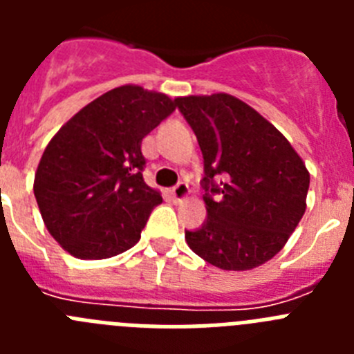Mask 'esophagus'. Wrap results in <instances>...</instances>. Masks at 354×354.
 <instances>
[{
  "instance_id": "obj_1",
  "label": "esophagus",
  "mask_w": 354,
  "mask_h": 354,
  "mask_svg": "<svg viewBox=\"0 0 354 354\" xmlns=\"http://www.w3.org/2000/svg\"><path fill=\"white\" fill-rule=\"evenodd\" d=\"M189 193H192L189 186L186 183H179L171 189V198H174V202L180 204V202H186L189 198Z\"/></svg>"
}]
</instances>
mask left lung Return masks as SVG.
<instances>
[{
	"label": "left lung",
	"instance_id": "left-lung-1",
	"mask_svg": "<svg viewBox=\"0 0 354 354\" xmlns=\"http://www.w3.org/2000/svg\"><path fill=\"white\" fill-rule=\"evenodd\" d=\"M175 104L204 156L207 220L186 230L187 246L225 271L271 261L305 214L310 174L303 159L270 120L230 93L177 97Z\"/></svg>",
	"mask_w": 354,
	"mask_h": 354
}]
</instances>
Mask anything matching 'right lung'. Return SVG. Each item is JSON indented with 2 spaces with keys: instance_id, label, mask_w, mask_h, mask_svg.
<instances>
[{
  "instance_id": "obj_1",
  "label": "right lung",
  "mask_w": 354,
  "mask_h": 354,
  "mask_svg": "<svg viewBox=\"0 0 354 354\" xmlns=\"http://www.w3.org/2000/svg\"><path fill=\"white\" fill-rule=\"evenodd\" d=\"M177 108L167 93L122 84L81 108L51 138L33 180L46 228L72 257L133 248L161 193L143 180L142 142Z\"/></svg>"
}]
</instances>
